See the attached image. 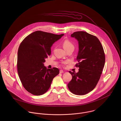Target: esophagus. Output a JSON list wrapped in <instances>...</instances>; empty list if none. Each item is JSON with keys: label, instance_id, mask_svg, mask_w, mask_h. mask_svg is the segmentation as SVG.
Here are the masks:
<instances>
[{"label": "esophagus", "instance_id": "34e87169", "mask_svg": "<svg viewBox=\"0 0 121 121\" xmlns=\"http://www.w3.org/2000/svg\"><path fill=\"white\" fill-rule=\"evenodd\" d=\"M64 73V71L63 70H60V73L62 74V73Z\"/></svg>", "mask_w": 121, "mask_h": 121}]
</instances>
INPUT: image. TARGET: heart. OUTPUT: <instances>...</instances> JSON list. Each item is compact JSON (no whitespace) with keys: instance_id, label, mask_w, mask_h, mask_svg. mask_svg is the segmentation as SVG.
I'll return each instance as SVG.
<instances>
[{"instance_id":"b5f03b06","label":"heart","mask_w":121,"mask_h":121,"mask_svg":"<svg viewBox=\"0 0 121 121\" xmlns=\"http://www.w3.org/2000/svg\"><path fill=\"white\" fill-rule=\"evenodd\" d=\"M63 46L64 48L65 49V50L69 49H74V44L69 40H65L63 43Z\"/></svg>"}]
</instances>
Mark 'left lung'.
Instances as JSON below:
<instances>
[{
    "instance_id": "1",
    "label": "left lung",
    "mask_w": 121,
    "mask_h": 121,
    "mask_svg": "<svg viewBox=\"0 0 121 121\" xmlns=\"http://www.w3.org/2000/svg\"><path fill=\"white\" fill-rule=\"evenodd\" d=\"M78 42L79 50L76 67L78 73L69 71L72 76L67 87L73 94L83 95L96 86L104 67L105 56L103 47L98 38L87 32L79 31L71 35Z\"/></svg>"
}]
</instances>
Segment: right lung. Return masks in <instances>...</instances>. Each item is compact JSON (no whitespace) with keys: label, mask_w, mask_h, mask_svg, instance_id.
Masks as SVG:
<instances>
[{"label":"right lung","mask_w":121,"mask_h":121,"mask_svg":"<svg viewBox=\"0 0 121 121\" xmlns=\"http://www.w3.org/2000/svg\"><path fill=\"white\" fill-rule=\"evenodd\" d=\"M64 35L37 30L29 34L21 43L17 69L24 88L31 94L39 96L45 93L53 78L59 73L57 68L47 69L43 63L51 55L53 44Z\"/></svg>","instance_id":"right-lung-1"}]
</instances>
